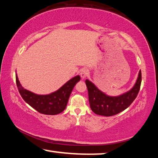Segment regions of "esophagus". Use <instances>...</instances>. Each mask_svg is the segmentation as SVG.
Returning a JSON list of instances; mask_svg holds the SVG:
<instances>
[{"instance_id":"obj_1","label":"esophagus","mask_w":158,"mask_h":158,"mask_svg":"<svg viewBox=\"0 0 158 158\" xmlns=\"http://www.w3.org/2000/svg\"><path fill=\"white\" fill-rule=\"evenodd\" d=\"M88 74H89V72H88L87 69H82V70L81 71V73H80V76H81L82 79L85 78V77L88 76Z\"/></svg>"}]
</instances>
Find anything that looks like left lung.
<instances>
[{"label": "left lung", "mask_w": 158, "mask_h": 158, "mask_svg": "<svg viewBox=\"0 0 158 158\" xmlns=\"http://www.w3.org/2000/svg\"><path fill=\"white\" fill-rule=\"evenodd\" d=\"M141 72L139 71L137 82L130 91L117 97H109L99 90L89 80H85L90 109L95 114L105 116L118 114L127 109L135 100L140 90Z\"/></svg>", "instance_id": "1"}]
</instances>
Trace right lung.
I'll use <instances>...</instances> for the list:
<instances>
[{
  "label": "right lung",
  "mask_w": 158,
  "mask_h": 158,
  "mask_svg": "<svg viewBox=\"0 0 158 158\" xmlns=\"http://www.w3.org/2000/svg\"><path fill=\"white\" fill-rule=\"evenodd\" d=\"M79 80L80 76L77 75L69 80L56 91L43 95L35 94L23 89L16 74V83L19 92L23 100L39 113L47 115H56L64 111L72 90Z\"/></svg>",
  "instance_id": "add662e5"
}]
</instances>
